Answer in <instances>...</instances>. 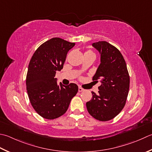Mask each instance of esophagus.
Returning <instances> with one entry per match:
<instances>
[{
    "label": "esophagus",
    "instance_id": "1",
    "mask_svg": "<svg viewBox=\"0 0 152 152\" xmlns=\"http://www.w3.org/2000/svg\"><path fill=\"white\" fill-rule=\"evenodd\" d=\"M82 91H84V89H83V88H81V87H79V88H78V91H79V92H82Z\"/></svg>",
    "mask_w": 152,
    "mask_h": 152
}]
</instances>
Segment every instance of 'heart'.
<instances>
[{
	"label": "heart",
	"instance_id": "obj_1",
	"mask_svg": "<svg viewBox=\"0 0 152 152\" xmlns=\"http://www.w3.org/2000/svg\"><path fill=\"white\" fill-rule=\"evenodd\" d=\"M86 53H90V54H94V53L92 51H91V50H88V51H87Z\"/></svg>",
	"mask_w": 152,
	"mask_h": 152
}]
</instances>
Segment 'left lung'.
I'll use <instances>...</instances> for the list:
<instances>
[{
  "instance_id": "obj_1",
  "label": "left lung",
  "mask_w": 152,
  "mask_h": 152,
  "mask_svg": "<svg viewBox=\"0 0 152 152\" xmlns=\"http://www.w3.org/2000/svg\"><path fill=\"white\" fill-rule=\"evenodd\" d=\"M99 51L101 63L93 77L102 83L99 94L91 92V99L86 103L88 111L100 121L115 118L125 105L129 94L130 77L126 62L121 52L107 41L92 43Z\"/></svg>"
}]
</instances>
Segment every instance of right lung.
<instances>
[{"label": "right lung", "mask_w": 152, "mask_h": 152, "mask_svg": "<svg viewBox=\"0 0 152 152\" xmlns=\"http://www.w3.org/2000/svg\"><path fill=\"white\" fill-rule=\"evenodd\" d=\"M75 45L61 38L54 37L38 47L29 62L26 76V89L35 111L47 119L64 115L78 87L57 84L56 71H61L68 50Z\"/></svg>", "instance_id": "obj_1"}]
</instances>
